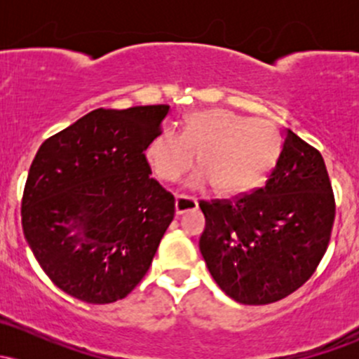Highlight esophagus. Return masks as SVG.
Segmentation results:
<instances>
[{
	"label": "esophagus",
	"instance_id": "34e87169",
	"mask_svg": "<svg viewBox=\"0 0 359 359\" xmlns=\"http://www.w3.org/2000/svg\"><path fill=\"white\" fill-rule=\"evenodd\" d=\"M197 209V201L192 199V197L187 196H177L175 197V214L180 216V214L196 211Z\"/></svg>",
	"mask_w": 359,
	"mask_h": 359
}]
</instances>
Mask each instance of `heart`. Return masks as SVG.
<instances>
[{"instance_id":"1","label":"heart","mask_w":359,"mask_h":359,"mask_svg":"<svg viewBox=\"0 0 359 359\" xmlns=\"http://www.w3.org/2000/svg\"><path fill=\"white\" fill-rule=\"evenodd\" d=\"M201 168L189 187L212 184L219 196H240L255 189L278 155V137L266 121L245 119L228 109L196 111L182 135L165 130L145 148V158L160 180L174 182L194 165Z\"/></svg>"}]
</instances>
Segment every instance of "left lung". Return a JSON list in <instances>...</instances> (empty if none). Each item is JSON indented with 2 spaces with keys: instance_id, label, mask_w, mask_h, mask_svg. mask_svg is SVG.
Instances as JSON below:
<instances>
[{
  "instance_id": "8db88e82",
  "label": "left lung",
  "mask_w": 359,
  "mask_h": 359,
  "mask_svg": "<svg viewBox=\"0 0 359 359\" xmlns=\"http://www.w3.org/2000/svg\"><path fill=\"white\" fill-rule=\"evenodd\" d=\"M283 137L263 187L199 204L205 265L221 290L245 306L277 302L302 287L331 238L336 205L323 155L288 128Z\"/></svg>"
}]
</instances>
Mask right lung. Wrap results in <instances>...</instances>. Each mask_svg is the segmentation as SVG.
<instances>
[{
  "label": "right lung",
  "mask_w": 359,
  "mask_h": 359,
  "mask_svg": "<svg viewBox=\"0 0 359 359\" xmlns=\"http://www.w3.org/2000/svg\"><path fill=\"white\" fill-rule=\"evenodd\" d=\"M170 106L94 109L36 151L22 201L28 246L60 290L88 304L125 299L174 219L145 148Z\"/></svg>",
  "instance_id": "1"
}]
</instances>
